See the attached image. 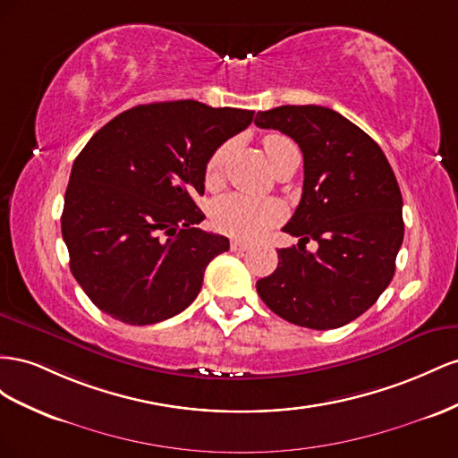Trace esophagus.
<instances>
[{
  "instance_id": "1",
  "label": "esophagus",
  "mask_w": 458,
  "mask_h": 458,
  "mask_svg": "<svg viewBox=\"0 0 458 458\" xmlns=\"http://www.w3.org/2000/svg\"><path fill=\"white\" fill-rule=\"evenodd\" d=\"M230 250H232L233 253H243V251L250 250V243L240 242V240H233V242H232V245H230Z\"/></svg>"
}]
</instances>
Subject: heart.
<instances>
[{
	"instance_id": "1",
	"label": "heart",
	"mask_w": 458,
	"mask_h": 458,
	"mask_svg": "<svg viewBox=\"0 0 458 458\" xmlns=\"http://www.w3.org/2000/svg\"><path fill=\"white\" fill-rule=\"evenodd\" d=\"M292 140H287L282 134H268L263 140L265 153L272 165L274 157L278 155L280 149L285 146H292ZM230 146L222 143L211 157L207 159L203 180L207 188H216L225 173V165L228 159ZM284 218V207L276 199H253L245 198V195L230 193L218 198L211 207V220L218 232L226 233V236L238 238V240H253L263 236V233L276 226Z\"/></svg>"
}]
</instances>
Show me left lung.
Masks as SVG:
<instances>
[{
	"label": "left lung",
	"instance_id": "1",
	"mask_svg": "<svg viewBox=\"0 0 458 458\" xmlns=\"http://www.w3.org/2000/svg\"><path fill=\"white\" fill-rule=\"evenodd\" d=\"M259 128L290 136L303 151V195L282 228L299 240L278 250V267L257 282L267 307L312 330L345 326L369 310L395 274L403 198L380 146L320 106L259 111ZM315 239L317 254L304 250Z\"/></svg>",
	"mask_w": 458,
	"mask_h": 458
}]
</instances>
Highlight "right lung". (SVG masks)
Here are the masks:
<instances>
[{
  "mask_svg": "<svg viewBox=\"0 0 458 458\" xmlns=\"http://www.w3.org/2000/svg\"><path fill=\"white\" fill-rule=\"evenodd\" d=\"M253 111L193 99L116 114L74 159L63 240L71 272L99 310L132 326L171 318L198 297L211 260L230 250L205 218V165Z\"/></svg>",
  "mask_w": 458,
  "mask_h": 458,
  "instance_id": "add662e5",
  "label": "right lung"
}]
</instances>
